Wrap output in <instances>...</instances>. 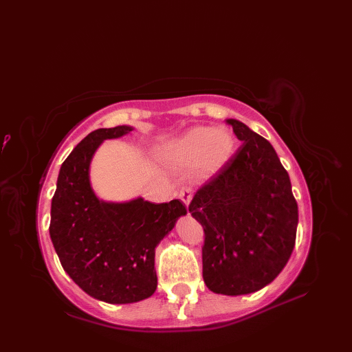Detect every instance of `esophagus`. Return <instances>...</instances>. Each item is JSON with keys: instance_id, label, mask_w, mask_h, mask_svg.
Listing matches in <instances>:
<instances>
[{"instance_id": "obj_1", "label": "esophagus", "mask_w": 352, "mask_h": 352, "mask_svg": "<svg viewBox=\"0 0 352 352\" xmlns=\"http://www.w3.org/2000/svg\"><path fill=\"white\" fill-rule=\"evenodd\" d=\"M178 197H179V199L184 202V204H186V206L188 207L190 201H191V198H192L191 188H190V187H182V188L179 190V192H178Z\"/></svg>"}]
</instances>
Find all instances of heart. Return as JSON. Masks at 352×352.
I'll list each match as a JSON object with an SVG mask.
<instances>
[{
    "label": "heart",
    "mask_w": 352,
    "mask_h": 352,
    "mask_svg": "<svg viewBox=\"0 0 352 352\" xmlns=\"http://www.w3.org/2000/svg\"><path fill=\"white\" fill-rule=\"evenodd\" d=\"M234 138L226 128H192L168 151V160L177 166H197L201 175L217 173L230 158Z\"/></svg>",
    "instance_id": "obj_1"
}]
</instances>
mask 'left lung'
<instances>
[{"label":"left lung","mask_w":352,"mask_h":352,"mask_svg":"<svg viewBox=\"0 0 352 352\" xmlns=\"http://www.w3.org/2000/svg\"><path fill=\"white\" fill-rule=\"evenodd\" d=\"M243 144L190 202L204 228L202 276L215 294L244 295L274 281L295 245L298 206L272 145L227 120Z\"/></svg>","instance_id":"8db88e82"}]
</instances>
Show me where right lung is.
<instances>
[{
  "label": "right lung",
  "mask_w": 352,
  "mask_h": 352,
  "mask_svg": "<svg viewBox=\"0 0 352 352\" xmlns=\"http://www.w3.org/2000/svg\"><path fill=\"white\" fill-rule=\"evenodd\" d=\"M131 126L89 133L63 162L51 202L50 236L64 271L91 297L109 304L145 300L157 289L155 247L187 208L179 199L153 204L100 201L89 186L92 154Z\"/></svg>",
  "instance_id": "obj_1"
}]
</instances>
